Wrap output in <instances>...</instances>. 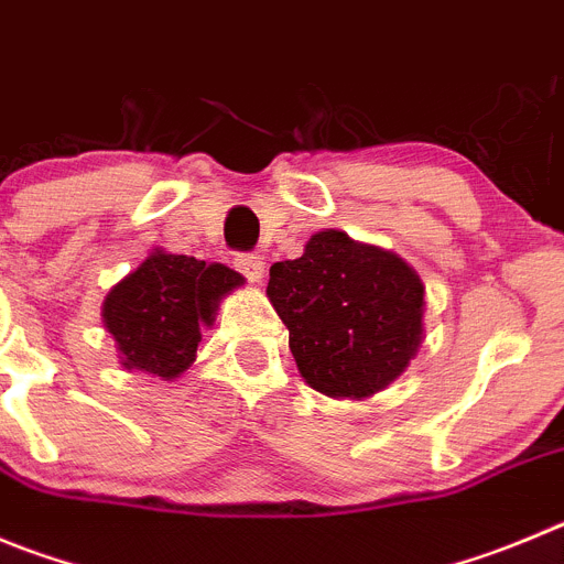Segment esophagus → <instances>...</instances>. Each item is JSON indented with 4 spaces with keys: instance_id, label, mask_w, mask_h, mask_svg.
<instances>
[{
    "instance_id": "34e87169",
    "label": "esophagus",
    "mask_w": 564,
    "mask_h": 564,
    "mask_svg": "<svg viewBox=\"0 0 564 564\" xmlns=\"http://www.w3.org/2000/svg\"><path fill=\"white\" fill-rule=\"evenodd\" d=\"M234 264L247 281H261V278H264V258L256 256V252H239V256L234 258Z\"/></svg>"
}]
</instances>
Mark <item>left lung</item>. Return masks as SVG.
<instances>
[{
	"label": "left lung",
	"instance_id": "left-lung-1",
	"mask_svg": "<svg viewBox=\"0 0 564 564\" xmlns=\"http://www.w3.org/2000/svg\"><path fill=\"white\" fill-rule=\"evenodd\" d=\"M417 272L341 230H319L306 252L270 267V294L308 387L367 398L409 367L423 339Z\"/></svg>",
	"mask_w": 564,
	"mask_h": 564
}]
</instances>
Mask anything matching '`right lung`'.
I'll return each mask as SVG.
<instances>
[{"mask_svg":"<svg viewBox=\"0 0 564 564\" xmlns=\"http://www.w3.org/2000/svg\"><path fill=\"white\" fill-rule=\"evenodd\" d=\"M245 278L225 264L155 250L105 297L102 319L122 365L161 378L188 370L219 300Z\"/></svg>","mask_w":564,"mask_h":564,"instance_id":"right-lung-1","label":"right lung"}]
</instances>
